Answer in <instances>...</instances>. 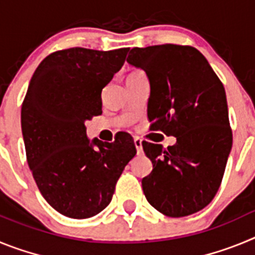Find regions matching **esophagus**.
Instances as JSON below:
<instances>
[{"instance_id":"34e87169","label":"esophagus","mask_w":255,"mask_h":255,"mask_svg":"<svg viewBox=\"0 0 255 255\" xmlns=\"http://www.w3.org/2000/svg\"><path fill=\"white\" fill-rule=\"evenodd\" d=\"M134 144H135V148H136V152H138V154H141V152H143V145H141L140 139L135 138Z\"/></svg>"}]
</instances>
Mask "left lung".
Listing matches in <instances>:
<instances>
[{
    "instance_id": "left-lung-1",
    "label": "left lung",
    "mask_w": 255,
    "mask_h": 255,
    "mask_svg": "<svg viewBox=\"0 0 255 255\" xmlns=\"http://www.w3.org/2000/svg\"><path fill=\"white\" fill-rule=\"evenodd\" d=\"M126 61L149 79L152 129L176 138L167 149L143 141L153 163L141 180L144 195L168 217L193 215L215 198L233 147L224 85L194 47L132 48Z\"/></svg>"
}]
</instances>
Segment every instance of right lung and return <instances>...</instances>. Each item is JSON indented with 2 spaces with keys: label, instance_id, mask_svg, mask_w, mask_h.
Masks as SVG:
<instances>
[{
  "label": "right lung",
  "instance_id": "add662e5",
  "mask_svg": "<svg viewBox=\"0 0 255 255\" xmlns=\"http://www.w3.org/2000/svg\"><path fill=\"white\" fill-rule=\"evenodd\" d=\"M129 48H69L47 56L21 107L26 159L47 203L70 218L98 215L110 204L124 168L136 154L128 132L114 143L87 136L85 121L102 114V89Z\"/></svg>",
  "mask_w": 255,
  "mask_h": 255
}]
</instances>
